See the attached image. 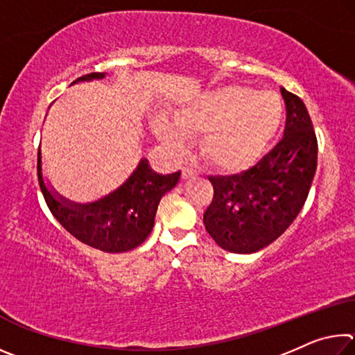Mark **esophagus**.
Instances as JSON below:
<instances>
[{
    "instance_id": "34e87169",
    "label": "esophagus",
    "mask_w": 355,
    "mask_h": 355,
    "mask_svg": "<svg viewBox=\"0 0 355 355\" xmlns=\"http://www.w3.org/2000/svg\"><path fill=\"white\" fill-rule=\"evenodd\" d=\"M182 177H183V180L194 178V177H197V171L192 169V167H183V171H182Z\"/></svg>"
}]
</instances>
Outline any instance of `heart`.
I'll return each mask as SVG.
<instances>
[{
  "instance_id": "obj_1",
  "label": "heart",
  "mask_w": 355,
  "mask_h": 355,
  "mask_svg": "<svg viewBox=\"0 0 355 355\" xmlns=\"http://www.w3.org/2000/svg\"><path fill=\"white\" fill-rule=\"evenodd\" d=\"M284 122L277 95L228 84L207 89L173 114V125L156 120L158 139L175 152L184 137H199V150L209 164L227 171L249 167L266 152Z\"/></svg>"
}]
</instances>
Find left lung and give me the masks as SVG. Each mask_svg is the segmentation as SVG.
<instances>
[{
    "label": "left lung",
    "mask_w": 355,
    "mask_h": 355,
    "mask_svg": "<svg viewBox=\"0 0 355 355\" xmlns=\"http://www.w3.org/2000/svg\"><path fill=\"white\" fill-rule=\"evenodd\" d=\"M286 106L284 139L255 166L233 175L208 177L213 202L203 224L222 249L254 254L293 224L313 182L318 141L307 107L280 87Z\"/></svg>",
    "instance_id": "8db88e82"
}]
</instances>
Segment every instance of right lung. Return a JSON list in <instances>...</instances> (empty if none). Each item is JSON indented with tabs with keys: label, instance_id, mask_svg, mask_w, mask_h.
Wrapping results in <instances>:
<instances>
[{
	"label": "right lung",
	"instance_id": "right-lung-1",
	"mask_svg": "<svg viewBox=\"0 0 355 355\" xmlns=\"http://www.w3.org/2000/svg\"><path fill=\"white\" fill-rule=\"evenodd\" d=\"M106 73H89L75 83L103 80ZM40 191L51 214L70 235L98 250L119 254L141 245L152 232L159 200L180 180V171L169 175L156 173L146 158H141L133 173L101 199L76 203L59 196L45 183L42 152L37 153Z\"/></svg>",
	"mask_w": 355,
	"mask_h": 355
}]
</instances>
